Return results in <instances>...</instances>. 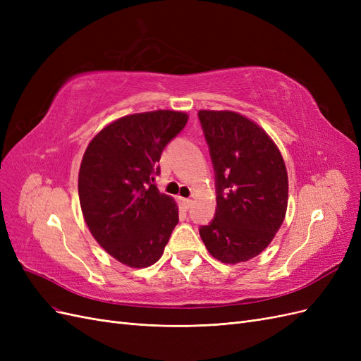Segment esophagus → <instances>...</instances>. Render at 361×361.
<instances>
[{"mask_svg": "<svg viewBox=\"0 0 361 361\" xmlns=\"http://www.w3.org/2000/svg\"><path fill=\"white\" fill-rule=\"evenodd\" d=\"M182 204L185 209H190V207L192 206V200L191 199H182Z\"/></svg>", "mask_w": 361, "mask_h": 361, "instance_id": "esophagus-1", "label": "esophagus"}]
</instances>
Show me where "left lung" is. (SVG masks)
Here are the masks:
<instances>
[{"label":"left lung","instance_id":"obj_1","mask_svg":"<svg viewBox=\"0 0 361 361\" xmlns=\"http://www.w3.org/2000/svg\"><path fill=\"white\" fill-rule=\"evenodd\" d=\"M215 171L216 209L199 228L223 264L256 257L276 236L288 207V173L262 128L233 111H199Z\"/></svg>","mask_w":361,"mask_h":361}]
</instances>
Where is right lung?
<instances>
[{
  "mask_svg": "<svg viewBox=\"0 0 361 361\" xmlns=\"http://www.w3.org/2000/svg\"><path fill=\"white\" fill-rule=\"evenodd\" d=\"M187 120L169 110L126 116L85 150L78 178L84 220L106 253L128 267L154 265L179 223L176 203L154 180L162 150Z\"/></svg>",
  "mask_w": 361,
  "mask_h": 361,
  "instance_id": "obj_1",
  "label": "right lung"
}]
</instances>
